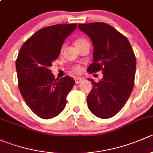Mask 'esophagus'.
Returning <instances> with one entry per match:
<instances>
[{
	"label": "esophagus",
	"mask_w": 153,
	"mask_h": 153,
	"mask_svg": "<svg viewBox=\"0 0 153 153\" xmlns=\"http://www.w3.org/2000/svg\"><path fill=\"white\" fill-rule=\"evenodd\" d=\"M82 81H83L82 78H75V84H80V83H81Z\"/></svg>",
	"instance_id": "1"
}]
</instances>
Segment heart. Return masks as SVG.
<instances>
[{
	"label": "heart",
	"instance_id": "1",
	"mask_svg": "<svg viewBox=\"0 0 153 153\" xmlns=\"http://www.w3.org/2000/svg\"><path fill=\"white\" fill-rule=\"evenodd\" d=\"M86 43H89L88 42L87 40L84 39V38H78V39H76V41H75V45L76 47H80V46L83 45V44H86ZM64 47H65V46L64 45L62 47V48H61V50H64ZM72 70L75 72H81V67H79V66H75V67H74L73 68H72Z\"/></svg>",
	"mask_w": 153,
	"mask_h": 153
}]
</instances>
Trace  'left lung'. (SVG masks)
Returning <instances> with one entry per match:
<instances>
[{
    "label": "left lung",
    "instance_id": "1",
    "mask_svg": "<svg viewBox=\"0 0 153 153\" xmlns=\"http://www.w3.org/2000/svg\"><path fill=\"white\" fill-rule=\"evenodd\" d=\"M90 38L94 47L89 73L102 71L98 82L89 80L92 89L87 105L95 116L109 118L116 115L127 101L135 81L136 58L127 38L105 23L78 24Z\"/></svg>",
    "mask_w": 153,
    "mask_h": 153
}]
</instances>
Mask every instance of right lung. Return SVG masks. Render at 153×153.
Instances as JSON below:
<instances>
[{
    "instance_id": "add662e5",
    "label": "right lung",
    "mask_w": 153,
    "mask_h": 153,
    "mask_svg": "<svg viewBox=\"0 0 153 153\" xmlns=\"http://www.w3.org/2000/svg\"><path fill=\"white\" fill-rule=\"evenodd\" d=\"M76 28V24H71L40 29L18 53L15 66L20 92L31 110L43 119L54 118L64 110L67 95L75 84L69 76L55 79L49 69L65 39Z\"/></svg>"
}]
</instances>
